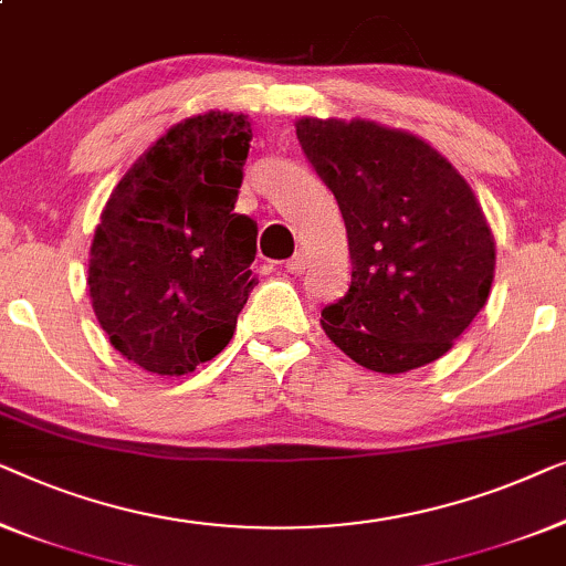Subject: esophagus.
<instances>
[{"mask_svg":"<svg viewBox=\"0 0 566 566\" xmlns=\"http://www.w3.org/2000/svg\"><path fill=\"white\" fill-rule=\"evenodd\" d=\"M305 266H307V261H305V256H302V253H294V256L284 264V269L290 274H302V272H305Z\"/></svg>","mask_w":566,"mask_h":566,"instance_id":"esophagus-1","label":"esophagus"}]
</instances>
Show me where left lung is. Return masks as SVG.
<instances>
[{"instance_id":"8db88e82","label":"left lung","mask_w":566,"mask_h":566,"mask_svg":"<svg viewBox=\"0 0 566 566\" xmlns=\"http://www.w3.org/2000/svg\"><path fill=\"white\" fill-rule=\"evenodd\" d=\"M346 222L352 284L323 331L356 364L402 374L443 356L488 302L495 241L464 177L426 140L369 120L297 123Z\"/></svg>"}]
</instances>
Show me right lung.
Masks as SVG:
<instances>
[{
	"instance_id": "obj_1",
	"label": "right lung",
	"mask_w": 566,
	"mask_h": 566,
	"mask_svg": "<svg viewBox=\"0 0 566 566\" xmlns=\"http://www.w3.org/2000/svg\"><path fill=\"white\" fill-rule=\"evenodd\" d=\"M245 115L207 113L161 135L109 195L90 253L94 315L140 369L181 377L233 338L259 228L235 200Z\"/></svg>"
}]
</instances>
